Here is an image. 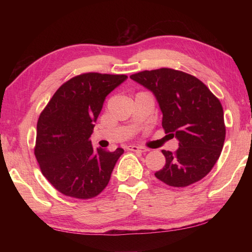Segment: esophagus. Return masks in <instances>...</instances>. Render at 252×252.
<instances>
[{"label":"esophagus","instance_id":"34e87169","mask_svg":"<svg viewBox=\"0 0 252 252\" xmlns=\"http://www.w3.org/2000/svg\"><path fill=\"white\" fill-rule=\"evenodd\" d=\"M127 150L133 151V152H136V151H140V152H147V151H148V149H144V148L138 147V146H129V147H127Z\"/></svg>","mask_w":252,"mask_h":252}]
</instances>
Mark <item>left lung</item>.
I'll return each instance as SVG.
<instances>
[{
  "label": "left lung",
  "mask_w": 252,
  "mask_h": 252,
  "mask_svg": "<svg viewBox=\"0 0 252 252\" xmlns=\"http://www.w3.org/2000/svg\"><path fill=\"white\" fill-rule=\"evenodd\" d=\"M130 78L153 93L165 133L179 141L174 153L162 150L165 165L155 176L178 188L201 180L223 148L225 126L220 101L199 79L181 71L162 67Z\"/></svg>",
  "instance_id": "obj_1"
}]
</instances>
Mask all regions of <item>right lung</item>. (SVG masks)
<instances>
[{"mask_svg":"<svg viewBox=\"0 0 252 252\" xmlns=\"http://www.w3.org/2000/svg\"><path fill=\"white\" fill-rule=\"evenodd\" d=\"M126 75L84 73L58 89L40 114L34 155L43 176L67 197L90 199L108 186L125 150L92 147L90 136L109 93Z\"/></svg>","mask_w":252,"mask_h":252,"instance_id":"add662e5","label":"right lung"}]
</instances>
